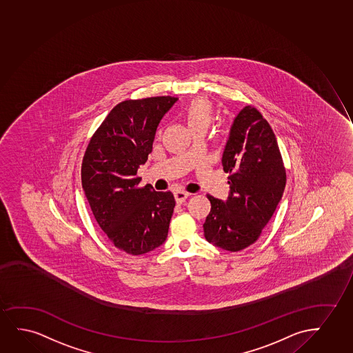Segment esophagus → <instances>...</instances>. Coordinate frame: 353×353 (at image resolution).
<instances>
[{
	"instance_id": "1",
	"label": "esophagus",
	"mask_w": 353,
	"mask_h": 353,
	"mask_svg": "<svg viewBox=\"0 0 353 353\" xmlns=\"http://www.w3.org/2000/svg\"><path fill=\"white\" fill-rule=\"evenodd\" d=\"M188 192H183V190H179V192H174V200L177 203H182L188 199Z\"/></svg>"
}]
</instances>
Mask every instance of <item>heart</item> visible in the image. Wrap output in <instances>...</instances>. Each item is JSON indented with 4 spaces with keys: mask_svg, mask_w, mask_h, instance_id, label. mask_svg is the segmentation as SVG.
Wrapping results in <instances>:
<instances>
[{
    "mask_svg": "<svg viewBox=\"0 0 353 353\" xmlns=\"http://www.w3.org/2000/svg\"><path fill=\"white\" fill-rule=\"evenodd\" d=\"M213 119V106L206 98H195L184 109V119L189 129L208 128Z\"/></svg>",
    "mask_w": 353,
    "mask_h": 353,
    "instance_id": "heart-1",
    "label": "heart"
}]
</instances>
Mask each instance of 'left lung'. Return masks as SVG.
<instances>
[{"label": "left lung", "instance_id": "1", "mask_svg": "<svg viewBox=\"0 0 353 353\" xmlns=\"http://www.w3.org/2000/svg\"><path fill=\"white\" fill-rule=\"evenodd\" d=\"M221 164L231 174L229 196L223 201L207 195L212 207L203 231L215 247L239 252L260 237L286 184L276 138L255 108L245 106L234 117Z\"/></svg>", "mask_w": 353, "mask_h": 353}]
</instances>
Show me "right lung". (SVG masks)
Here are the masks:
<instances>
[{
	"label": "right lung",
	"mask_w": 353,
	"mask_h": 353,
	"mask_svg": "<svg viewBox=\"0 0 353 353\" xmlns=\"http://www.w3.org/2000/svg\"><path fill=\"white\" fill-rule=\"evenodd\" d=\"M177 101L174 97L124 101L106 116L88 143L81 183L92 213L114 247L132 255L166 241L174 213L171 192L139 187L140 165L152 152L157 128Z\"/></svg>",
	"instance_id": "right-lung-1"
}]
</instances>
